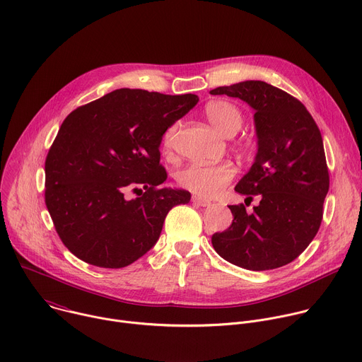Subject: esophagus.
Returning <instances> with one entry per match:
<instances>
[{
  "instance_id": "1",
  "label": "esophagus",
  "mask_w": 362,
  "mask_h": 362,
  "mask_svg": "<svg viewBox=\"0 0 362 362\" xmlns=\"http://www.w3.org/2000/svg\"><path fill=\"white\" fill-rule=\"evenodd\" d=\"M192 202L194 203V204H197V206H203V208H204V206H211V200H206V199H203V197H200V196H193L192 197Z\"/></svg>"
}]
</instances>
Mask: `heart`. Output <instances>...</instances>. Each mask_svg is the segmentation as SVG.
Instances as JSON below:
<instances>
[{"mask_svg": "<svg viewBox=\"0 0 362 362\" xmlns=\"http://www.w3.org/2000/svg\"><path fill=\"white\" fill-rule=\"evenodd\" d=\"M204 116L219 133L225 136H233L243 122L240 109L233 103L225 100L211 101L204 107ZM177 130L179 123H173L163 133L162 146L166 151L172 148ZM235 173V166L230 162H221L216 165L192 163L176 173V182L180 187L197 196L215 197L232 182Z\"/></svg>", "mask_w": 362, "mask_h": 362, "instance_id": "b5f03b06", "label": "heart"}]
</instances>
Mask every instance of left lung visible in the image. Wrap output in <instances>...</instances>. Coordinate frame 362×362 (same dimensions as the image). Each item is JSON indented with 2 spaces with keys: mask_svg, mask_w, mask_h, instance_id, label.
<instances>
[{
  "mask_svg": "<svg viewBox=\"0 0 362 362\" xmlns=\"http://www.w3.org/2000/svg\"><path fill=\"white\" fill-rule=\"evenodd\" d=\"M238 97L255 110L257 153L235 190L257 194L253 212L232 204V225L212 236L228 262L268 271L288 265L315 238L324 215L329 173L321 132L293 95L265 81L247 80L211 90Z\"/></svg>",
  "mask_w": 362,
  "mask_h": 362,
  "instance_id": "1",
  "label": "left lung"
}]
</instances>
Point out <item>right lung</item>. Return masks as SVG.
<instances>
[{
  "instance_id": "1",
  "label": "right lung",
  "mask_w": 362,
  "mask_h": 362,
  "mask_svg": "<svg viewBox=\"0 0 362 362\" xmlns=\"http://www.w3.org/2000/svg\"><path fill=\"white\" fill-rule=\"evenodd\" d=\"M196 94L119 88L73 110L45 159V204L78 259L124 268L156 245L163 222L190 193L162 187L166 129L196 106ZM139 189L127 201L124 192Z\"/></svg>"
}]
</instances>
